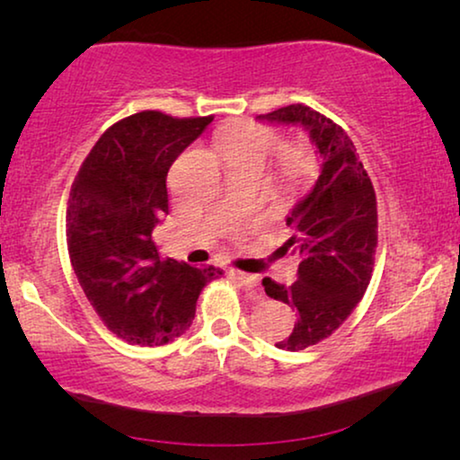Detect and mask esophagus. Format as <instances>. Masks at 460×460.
<instances>
[{
	"label": "esophagus",
	"instance_id": "esophagus-1",
	"mask_svg": "<svg viewBox=\"0 0 460 460\" xmlns=\"http://www.w3.org/2000/svg\"><path fill=\"white\" fill-rule=\"evenodd\" d=\"M228 276H230V279H234L236 282H241V285L244 288H249V291H257V287H260V279H257V276H253V274H244V272H238V270H230ZM255 297L261 299L263 295L255 293Z\"/></svg>",
	"mask_w": 460,
	"mask_h": 460
}]
</instances>
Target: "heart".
I'll return each instance as SVG.
<instances>
[{"mask_svg":"<svg viewBox=\"0 0 460 460\" xmlns=\"http://www.w3.org/2000/svg\"><path fill=\"white\" fill-rule=\"evenodd\" d=\"M280 146V136L272 128L257 123H238L226 131L219 140L226 165L230 169L249 167L266 169L275 150ZM276 154V175L285 184H297L312 173L314 161L304 144H287Z\"/></svg>","mask_w":460,"mask_h":460,"instance_id":"heart-1","label":"heart"}]
</instances>
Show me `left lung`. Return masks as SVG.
Instances as JSON below:
<instances>
[{"mask_svg":"<svg viewBox=\"0 0 460 460\" xmlns=\"http://www.w3.org/2000/svg\"><path fill=\"white\" fill-rule=\"evenodd\" d=\"M257 119L299 125L320 155L318 180L287 216L291 238L285 247L301 257L297 280L291 287L261 282L268 297L297 312L293 332L276 348L299 351L332 335L367 293L376 249V197L354 142L331 119L304 104Z\"/></svg>","mask_w":460,"mask_h":460,"instance_id":"obj_1","label":"left lung"}]
</instances>
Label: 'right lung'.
Here are the masks:
<instances>
[{"label": "right lung", "instance_id": "add662e5", "mask_svg": "<svg viewBox=\"0 0 460 460\" xmlns=\"http://www.w3.org/2000/svg\"><path fill=\"white\" fill-rule=\"evenodd\" d=\"M213 117L136 112L100 136L71 186L68 255L85 297L117 337L163 345L184 335L217 268L161 260L153 241L169 213L167 172Z\"/></svg>", "mask_w": 460, "mask_h": 460}]
</instances>
